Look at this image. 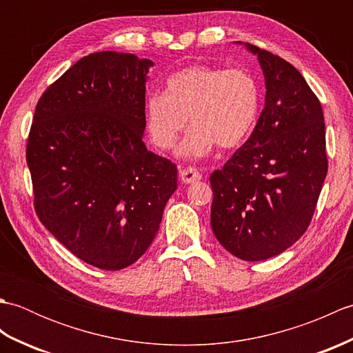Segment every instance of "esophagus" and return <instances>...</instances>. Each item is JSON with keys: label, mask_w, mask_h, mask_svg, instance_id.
<instances>
[{"label": "esophagus", "mask_w": 353, "mask_h": 353, "mask_svg": "<svg viewBox=\"0 0 353 353\" xmlns=\"http://www.w3.org/2000/svg\"><path fill=\"white\" fill-rule=\"evenodd\" d=\"M181 179L183 183H192V182H197L201 179V174L199 172L197 168L194 167H186L181 171Z\"/></svg>", "instance_id": "obj_1"}]
</instances>
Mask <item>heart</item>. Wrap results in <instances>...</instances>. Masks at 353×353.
<instances>
[{
    "label": "heart",
    "mask_w": 353,
    "mask_h": 353,
    "mask_svg": "<svg viewBox=\"0 0 353 353\" xmlns=\"http://www.w3.org/2000/svg\"><path fill=\"white\" fill-rule=\"evenodd\" d=\"M259 110L261 85L249 70L197 63L171 74L163 94L147 97L144 123L157 148L172 150L188 118L191 130L181 154L200 159L216 145H241L256 125Z\"/></svg>",
    "instance_id": "heart-1"
}]
</instances>
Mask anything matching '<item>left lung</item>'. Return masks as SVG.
I'll list each match as a JSON object with an SVG mask.
<instances>
[{"label":"left lung","mask_w":353,"mask_h":353,"mask_svg":"<svg viewBox=\"0 0 353 353\" xmlns=\"http://www.w3.org/2000/svg\"><path fill=\"white\" fill-rule=\"evenodd\" d=\"M265 77V106L250 138L215 170L211 226L244 261L287 250L312 220L327 172L325 118L317 95L282 57L245 43Z\"/></svg>","instance_id":"1"}]
</instances>
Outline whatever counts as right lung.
Listing matches in <instances>:
<instances>
[{"instance_id":"right-lung-1","label":"right lung","mask_w":353,"mask_h":353,"mask_svg":"<svg viewBox=\"0 0 353 353\" xmlns=\"http://www.w3.org/2000/svg\"><path fill=\"white\" fill-rule=\"evenodd\" d=\"M150 66L129 52L81 57L45 89L28 134L37 216L101 270H123L147 252L177 188L176 165L142 141Z\"/></svg>"}]
</instances>
